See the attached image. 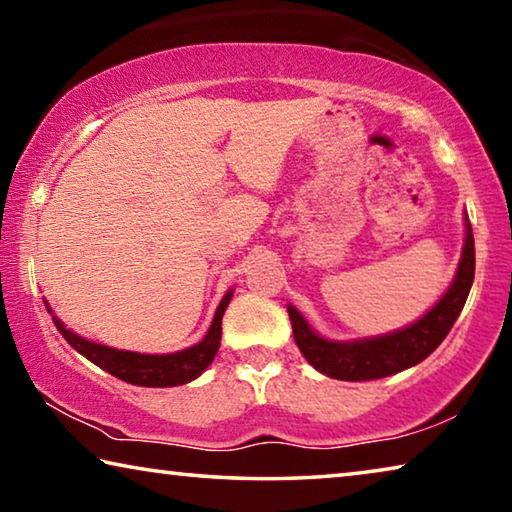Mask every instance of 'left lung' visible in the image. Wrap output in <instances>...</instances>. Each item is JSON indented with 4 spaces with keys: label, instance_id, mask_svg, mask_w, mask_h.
<instances>
[{
    "label": "left lung",
    "instance_id": "8db88e82",
    "mask_svg": "<svg viewBox=\"0 0 512 512\" xmlns=\"http://www.w3.org/2000/svg\"><path fill=\"white\" fill-rule=\"evenodd\" d=\"M465 228L463 257L452 287L447 289L429 314H424L418 323L404 327L400 332L350 343L327 341L307 325V320L298 314L296 307H289L293 339H296L305 359L323 375L343 381L381 379L427 359L445 341L449 329L465 307L467 296H470L474 282V237L470 219H465Z\"/></svg>",
    "mask_w": 512,
    "mask_h": 512
}]
</instances>
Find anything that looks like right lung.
<instances>
[{"instance_id":"obj_1","label":"right lung","mask_w":512,"mask_h":512,"mask_svg":"<svg viewBox=\"0 0 512 512\" xmlns=\"http://www.w3.org/2000/svg\"><path fill=\"white\" fill-rule=\"evenodd\" d=\"M230 298H232V291L225 293V298L221 300V305L214 314L210 332L205 334V339L201 343H196L194 348H187L183 352H173V354H140V352L106 348V345L85 341L79 334L69 332V329L60 323L56 316H54V323L58 327V332L63 334V339L72 345L76 352H81L85 359H90L94 363V366L110 372L112 377L128 381V384H135V386L167 388V386L187 384V381L196 379L207 366H210L216 350H219L221 345V318Z\"/></svg>"}]
</instances>
